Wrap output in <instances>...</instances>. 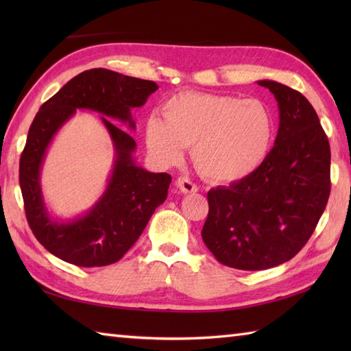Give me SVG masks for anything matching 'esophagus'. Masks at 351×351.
<instances>
[{
    "instance_id": "obj_1",
    "label": "esophagus",
    "mask_w": 351,
    "mask_h": 351,
    "mask_svg": "<svg viewBox=\"0 0 351 351\" xmlns=\"http://www.w3.org/2000/svg\"><path fill=\"white\" fill-rule=\"evenodd\" d=\"M176 185H178V187H180L181 193H184V195H187V193H196L199 190L197 185L193 182L190 178H187V176H180V178H178Z\"/></svg>"
}]
</instances>
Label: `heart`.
Returning a JSON list of instances; mask_svg holds the SVG:
<instances>
[{
    "label": "heart",
    "instance_id": "heart-1",
    "mask_svg": "<svg viewBox=\"0 0 351 351\" xmlns=\"http://www.w3.org/2000/svg\"><path fill=\"white\" fill-rule=\"evenodd\" d=\"M164 121L149 117L146 146L162 164L182 158L191 146L193 162L206 180L241 181L261 167L270 152L276 119L261 99L235 95L182 92L162 106Z\"/></svg>",
    "mask_w": 351,
    "mask_h": 351
}]
</instances>
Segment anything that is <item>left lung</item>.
Masks as SVG:
<instances>
[{"label":"left lung","instance_id":"obj_1","mask_svg":"<svg viewBox=\"0 0 351 351\" xmlns=\"http://www.w3.org/2000/svg\"><path fill=\"white\" fill-rule=\"evenodd\" d=\"M258 84L278 101L274 146L255 173L208 191L202 229L219 263L250 271L294 258L314 234L330 195V146L314 107L285 84Z\"/></svg>","mask_w":351,"mask_h":351}]
</instances>
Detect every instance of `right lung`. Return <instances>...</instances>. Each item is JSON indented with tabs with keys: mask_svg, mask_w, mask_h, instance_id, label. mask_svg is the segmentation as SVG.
Masks as SVG:
<instances>
[{
	"mask_svg": "<svg viewBox=\"0 0 351 351\" xmlns=\"http://www.w3.org/2000/svg\"><path fill=\"white\" fill-rule=\"evenodd\" d=\"M156 88L154 81L98 68L78 73L42 104L21 154L19 185L29 229L54 256L78 267L117 263L138 240L156 206L166 200L171 176L138 167L131 155L136 141L107 118H102L103 123L114 140L117 160L108 190L93 210L66 223L52 221L40 190L44 152L78 108L98 110L134 130L131 110L143 106Z\"/></svg>",
	"mask_w": 351,
	"mask_h": 351,
	"instance_id": "add662e5",
	"label": "right lung"
}]
</instances>
